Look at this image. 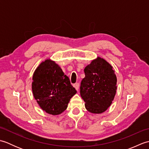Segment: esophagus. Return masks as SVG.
<instances>
[{"mask_svg": "<svg viewBox=\"0 0 149 149\" xmlns=\"http://www.w3.org/2000/svg\"><path fill=\"white\" fill-rule=\"evenodd\" d=\"M74 87L75 88V90H78L79 88V83H76L74 84Z\"/></svg>", "mask_w": 149, "mask_h": 149, "instance_id": "1", "label": "esophagus"}]
</instances>
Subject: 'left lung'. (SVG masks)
<instances>
[{
    "label": "left lung",
    "instance_id": "8db88e82",
    "mask_svg": "<svg viewBox=\"0 0 149 149\" xmlns=\"http://www.w3.org/2000/svg\"><path fill=\"white\" fill-rule=\"evenodd\" d=\"M85 77L80 94L86 109L92 113L105 111L112 103L116 90V77L112 66L104 59L93 60L84 70Z\"/></svg>",
    "mask_w": 149,
    "mask_h": 149
}]
</instances>
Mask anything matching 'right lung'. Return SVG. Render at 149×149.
I'll return each instance as SVG.
<instances>
[{"instance_id":"right-lung-1","label":"right lung","mask_w":149,"mask_h":149,"mask_svg":"<svg viewBox=\"0 0 149 149\" xmlns=\"http://www.w3.org/2000/svg\"><path fill=\"white\" fill-rule=\"evenodd\" d=\"M33 80L34 97L41 108L53 115L64 111L70 99L77 93L68 77L55 62L49 59L36 68Z\"/></svg>"}]
</instances>
